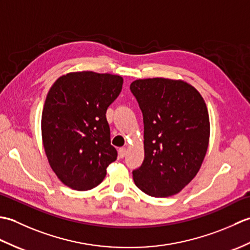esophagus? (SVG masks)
Masks as SVG:
<instances>
[{"label":"esophagus","instance_id":"1","mask_svg":"<svg viewBox=\"0 0 250 250\" xmlns=\"http://www.w3.org/2000/svg\"><path fill=\"white\" fill-rule=\"evenodd\" d=\"M118 155H119V158H125V155H126V148L125 147H121L119 148L118 150Z\"/></svg>","mask_w":250,"mask_h":250}]
</instances>
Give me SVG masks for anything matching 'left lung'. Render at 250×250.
<instances>
[{"label": "left lung", "mask_w": 250, "mask_h": 250, "mask_svg": "<svg viewBox=\"0 0 250 250\" xmlns=\"http://www.w3.org/2000/svg\"><path fill=\"white\" fill-rule=\"evenodd\" d=\"M144 121L145 158L133 179L155 198L178 193L198 174L209 141V118L198 90L183 81L137 79L130 86Z\"/></svg>", "instance_id": "1"}]
</instances>
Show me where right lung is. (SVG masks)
Returning <instances> with one entry per match:
<instances>
[{
    "instance_id": "obj_1",
    "label": "right lung",
    "mask_w": 250,
    "mask_h": 250,
    "mask_svg": "<svg viewBox=\"0 0 250 250\" xmlns=\"http://www.w3.org/2000/svg\"><path fill=\"white\" fill-rule=\"evenodd\" d=\"M122 83L118 75L75 72L58 78L47 94L43 144L52 171L67 187L78 191L97 187L117 159L106 110Z\"/></svg>"
}]
</instances>
